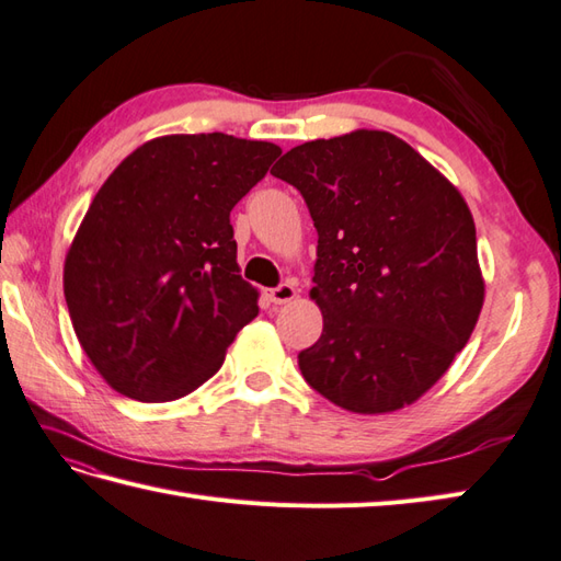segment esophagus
I'll return each instance as SVG.
<instances>
[{
    "instance_id": "1",
    "label": "esophagus",
    "mask_w": 561,
    "mask_h": 561,
    "mask_svg": "<svg viewBox=\"0 0 561 561\" xmlns=\"http://www.w3.org/2000/svg\"><path fill=\"white\" fill-rule=\"evenodd\" d=\"M295 297H297V290H295L293 283H280L278 288L268 290V300H271L273 305H285V302L295 300Z\"/></svg>"
}]
</instances>
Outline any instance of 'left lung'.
<instances>
[{
    "instance_id": "left-lung-1",
    "label": "left lung",
    "mask_w": 561,
    "mask_h": 561,
    "mask_svg": "<svg viewBox=\"0 0 561 561\" xmlns=\"http://www.w3.org/2000/svg\"><path fill=\"white\" fill-rule=\"evenodd\" d=\"M273 178L305 196L319 234L323 331L302 377L359 415L415 403L451 367L484 302L476 222L413 146L377 129L290 148Z\"/></svg>"
}]
</instances>
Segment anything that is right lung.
I'll return each instance as SVG.
<instances>
[{
	"label": "right lung",
	"instance_id": "add662e5",
	"mask_svg": "<svg viewBox=\"0 0 561 561\" xmlns=\"http://www.w3.org/2000/svg\"><path fill=\"white\" fill-rule=\"evenodd\" d=\"M278 156L276 144L220 131L158 136L98 190L65 259V297L83 353L117 393H192L259 314L230 210Z\"/></svg>",
	"mask_w": 561,
	"mask_h": 561
}]
</instances>
